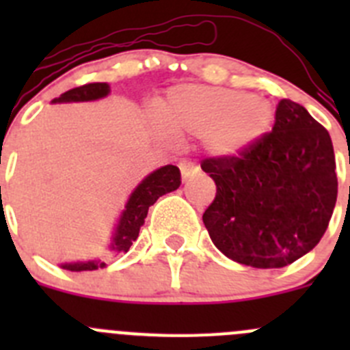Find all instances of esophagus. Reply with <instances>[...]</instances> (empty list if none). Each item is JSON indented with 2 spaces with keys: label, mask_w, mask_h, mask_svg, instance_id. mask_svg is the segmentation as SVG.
Listing matches in <instances>:
<instances>
[{
  "label": "esophagus",
  "mask_w": 350,
  "mask_h": 350,
  "mask_svg": "<svg viewBox=\"0 0 350 350\" xmlns=\"http://www.w3.org/2000/svg\"><path fill=\"white\" fill-rule=\"evenodd\" d=\"M178 168H180L182 180L184 182L189 180V178H193L194 175H198V173H200V168L194 165L193 161H182L180 165H178Z\"/></svg>",
  "instance_id": "esophagus-1"
}]
</instances>
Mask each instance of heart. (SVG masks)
Here are the masks:
<instances>
[{
  "mask_svg": "<svg viewBox=\"0 0 350 350\" xmlns=\"http://www.w3.org/2000/svg\"><path fill=\"white\" fill-rule=\"evenodd\" d=\"M157 119L172 137L203 138L213 156H234L270 131L273 108L243 91L182 83L159 101Z\"/></svg>",
  "mask_w": 350,
  "mask_h": 350,
  "instance_id": "b5f03b06",
  "label": "heart"
}]
</instances>
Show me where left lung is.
<instances>
[{
	"instance_id": "left-lung-1",
	"label": "left lung",
	"mask_w": 350,
	"mask_h": 350,
	"mask_svg": "<svg viewBox=\"0 0 350 350\" xmlns=\"http://www.w3.org/2000/svg\"><path fill=\"white\" fill-rule=\"evenodd\" d=\"M329 133L280 100L270 133L238 156L206 157L217 185L203 213L213 245L254 268H282L310 252L329 224L338 193Z\"/></svg>"
}]
</instances>
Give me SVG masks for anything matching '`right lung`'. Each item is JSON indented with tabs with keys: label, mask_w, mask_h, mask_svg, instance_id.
I'll return each mask as SVG.
<instances>
[{
	"label": "right lung",
	"mask_w": 350,
	"mask_h": 350,
	"mask_svg": "<svg viewBox=\"0 0 350 350\" xmlns=\"http://www.w3.org/2000/svg\"><path fill=\"white\" fill-rule=\"evenodd\" d=\"M110 92V85L105 82H94L85 83L80 88L70 89V91L63 92L59 98H55L52 103H71V101H92L100 100ZM180 185V170L173 165H166L163 168L156 170L150 175L144 178L140 184L137 185V189L133 191L129 196L128 203H126L124 212L120 213L119 224L113 233L112 243L110 249L113 252H128L133 242L138 238L140 228L144 226L145 217H147L148 206L154 205L157 202V198L163 196L166 193L178 189ZM101 259H94V261H79V262H64L61 268L70 271H92L98 268H105Z\"/></svg>",
	"instance_id": "add662e5"
}]
</instances>
